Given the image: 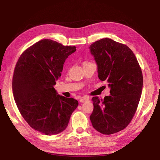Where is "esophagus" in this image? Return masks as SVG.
<instances>
[{
	"mask_svg": "<svg viewBox=\"0 0 160 160\" xmlns=\"http://www.w3.org/2000/svg\"><path fill=\"white\" fill-rule=\"evenodd\" d=\"M89 100V98L88 97H82V98H80V102L83 103V102H88Z\"/></svg>",
	"mask_w": 160,
	"mask_h": 160,
	"instance_id": "obj_1",
	"label": "esophagus"
}]
</instances>
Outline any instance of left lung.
<instances>
[{
  "label": "left lung",
  "instance_id": "1",
  "mask_svg": "<svg viewBox=\"0 0 160 160\" xmlns=\"http://www.w3.org/2000/svg\"><path fill=\"white\" fill-rule=\"evenodd\" d=\"M98 66V78L107 80L110 96L92 98L90 116L93 127L104 135L127 127L137 110L143 87V76L136 57L128 47L110 38H102L89 47Z\"/></svg>",
  "mask_w": 160,
  "mask_h": 160
}]
</instances>
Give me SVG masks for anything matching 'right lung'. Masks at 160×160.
Here are the masks:
<instances>
[{
    "label": "right lung",
    "mask_w": 160,
    "mask_h": 160,
    "mask_svg": "<svg viewBox=\"0 0 160 160\" xmlns=\"http://www.w3.org/2000/svg\"><path fill=\"white\" fill-rule=\"evenodd\" d=\"M76 51V47L44 39L26 49L16 63L12 90L17 107L30 127L46 135L65 130L78 105L53 87L64 62Z\"/></svg>",
    "instance_id": "add662e5"
}]
</instances>
